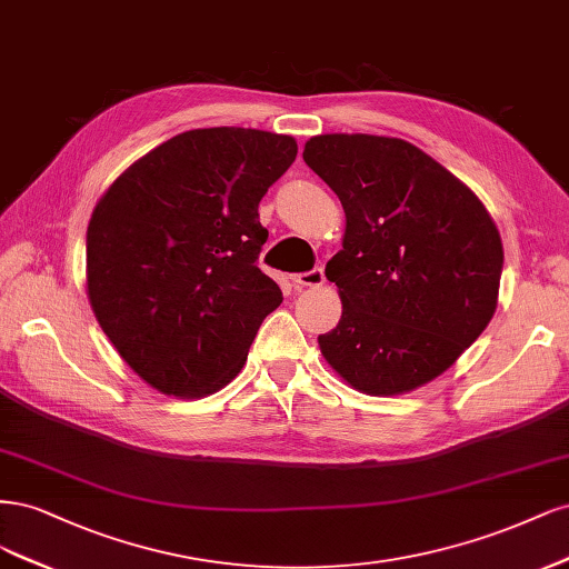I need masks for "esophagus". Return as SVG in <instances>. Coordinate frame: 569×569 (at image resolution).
<instances>
[{"instance_id": "esophagus-1", "label": "esophagus", "mask_w": 569, "mask_h": 569, "mask_svg": "<svg viewBox=\"0 0 569 569\" xmlns=\"http://www.w3.org/2000/svg\"><path fill=\"white\" fill-rule=\"evenodd\" d=\"M290 281L296 288H319V286H323V271H321V267H315V269L302 271V273H292Z\"/></svg>"}]
</instances>
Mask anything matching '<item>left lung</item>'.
I'll list each match as a JSON object with an SVG mask.
<instances>
[{"instance_id":"obj_1","label":"left lung","mask_w":569,"mask_h":569,"mask_svg":"<svg viewBox=\"0 0 569 569\" xmlns=\"http://www.w3.org/2000/svg\"><path fill=\"white\" fill-rule=\"evenodd\" d=\"M302 158L347 219L326 264L342 317L321 355L366 395L445 373L497 311L503 246L480 198L405 139L321 134Z\"/></svg>"}]
</instances>
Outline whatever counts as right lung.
I'll use <instances>...</instances> for the list:
<instances>
[{
	"instance_id": "obj_1",
	"label": "right lung",
	"mask_w": 569,
	"mask_h": 569,
	"mask_svg": "<svg viewBox=\"0 0 569 569\" xmlns=\"http://www.w3.org/2000/svg\"><path fill=\"white\" fill-rule=\"evenodd\" d=\"M298 156L286 134L181 132L127 168L87 227V290L120 357L156 390L206 397L243 369L283 300L258 260V206Z\"/></svg>"
}]
</instances>
